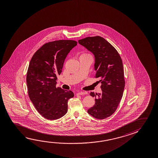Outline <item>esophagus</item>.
<instances>
[{
  "label": "esophagus",
  "mask_w": 158,
  "mask_h": 158,
  "mask_svg": "<svg viewBox=\"0 0 158 158\" xmlns=\"http://www.w3.org/2000/svg\"><path fill=\"white\" fill-rule=\"evenodd\" d=\"M85 93L84 92H82V91H80L77 93V95H85Z\"/></svg>",
  "instance_id": "34e87169"
}]
</instances>
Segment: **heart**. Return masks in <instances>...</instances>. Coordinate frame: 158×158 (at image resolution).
<instances>
[{
	"mask_svg": "<svg viewBox=\"0 0 158 158\" xmlns=\"http://www.w3.org/2000/svg\"><path fill=\"white\" fill-rule=\"evenodd\" d=\"M82 56H91L90 54H87V53H83L80 56V57H82Z\"/></svg>",
	"mask_w": 158,
	"mask_h": 158,
	"instance_id": "heart-1",
	"label": "heart"
}]
</instances>
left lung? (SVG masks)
Returning <instances> with one entry per match:
<instances>
[{
  "label": "left lung",
  "instance_id": "8db88e82",
  "mask_svg": "<svg viewBox=\"0 0 158 158\" xmlns=\"http://www.w3.org/2000/svg\"><path fill=\"white\" fill-rule=\"evenodd\" d=\"M78 42L94 55L95 77L101 83V93H90L95 98V104L88 110V114L97 119H105L116 110L123 96L125 81L121 58L102 37H88Z\"/></svg>",
  "mask_w": 158,
  "mask_h": 158
}]
</instances>
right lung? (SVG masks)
<instances>
[{
    "instance_id": "add662e5",
    "label": "right lung",
    "mask_w": 158,
    "mask_h": 158,
    "mask_svg": "<svg viewBox=\"0 0 158 158\" xmlns=\"http://www.w3.org/2000/svg\"><path fill=\"white\" fill-rule=\"evenodd\" d=\"M77 45L74 40L49 42L35 53L30 62L26 75L29 98L46 119H58L67 112L68 101L74 93L56 87L57 75L62 72L67 54Z\"/></svg>"
}]
</instances>
